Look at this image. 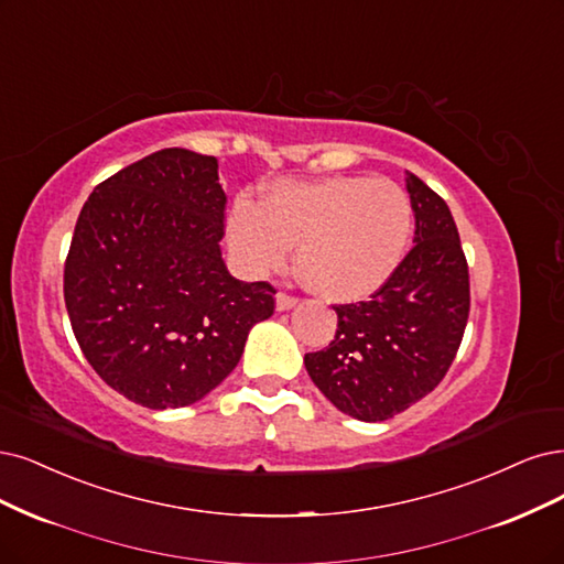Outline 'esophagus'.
Instances as JSON below:
<instances>
[{"label": "esophagus", "instance_id": "esophagus-1", "mask_svg": "<svg viewBox=\"0 0 564 564\" xmlns=\"http://www.w3.org/2000/svg\"><path fill=\"white\" fill-rule=\"evenodd\" d=\"M299 301L294 296H286V294H278L275 296V310L278 313H284V310H291Z\"/></svg>", "mask_w": 564, "mask_h": 564}]
</instances>
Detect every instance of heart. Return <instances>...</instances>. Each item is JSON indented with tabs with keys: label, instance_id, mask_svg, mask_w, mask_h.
<instances>
[{
	"label": "heart",
	"instance_id": "heart-1",
	"mask_svg": "<svg viewBox=\"0 0 564 564\" xmlns=\"http://www.w3.org/2000/svg\"><path fill=\"white\" fill-rule=\"evenodd\" d=\"M228 247L249 275L286 263L291 245L303 284L328 303L371 299L401 265L413 236V205L390 180L326 177L278 182L263 203L238 198Z\"/></svg>",
	"mask_w": 564,
	"mask_h": 564
}]
</instances>
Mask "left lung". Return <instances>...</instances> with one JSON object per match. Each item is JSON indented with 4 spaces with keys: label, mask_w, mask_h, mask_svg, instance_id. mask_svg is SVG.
<instances>
[{
    "label": "left lung",
    "mask_w": 564,
    "mask_h": 564,
    "mask_svg": "<svg viewBox=\"0 0 564 564\" xmlns=\"http://www.w3.org/2000/svg\"><path fill=\"white\" fill-rule=\"evenodd\" d=\"M405 191L415 247L371 301L338 305L336 340L305 355V371L340 413L394 417L448 373L469 319V268L448 205L415 174Z\"/></svg>",
    "instance_id": "1"
}]
</instances>
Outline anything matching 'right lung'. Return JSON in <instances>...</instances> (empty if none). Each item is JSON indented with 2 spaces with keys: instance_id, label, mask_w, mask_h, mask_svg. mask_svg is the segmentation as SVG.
<instances>
[{
  "instance_id": "obj_1",
  "label": "right lung",
  "mask_w": 564,
  "mask_h": 564,
  "mask_svg": "<svg viewBox=\"0 0 564 564\" xmlns=\"http://www.w3.org/2000/svg\"><path fill=\"white\" fill-rule=\"evenodd\" d=\"M215 156L163 149L95 186L65 263V305L88 364L151 411L207 397L238 366L275 289L221 259Z\"/></svg>"
}]
</instances>
